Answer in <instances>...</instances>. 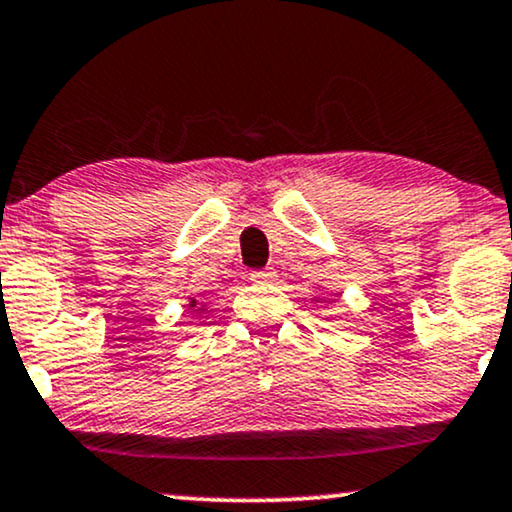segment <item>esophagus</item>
Masks as SVG:
<instances>
[{
	"label": "esophagus",
	"instance_id": "esophagus-1",
	"mask_svg": "<svg viewBox=\"0 0 512 512\" xmlns=\"http://www.w3.org/2000/svg\"><path fill=\"white\" fill-rule=\"evenodd\" d=\"M275 280H277V273L273 268L256 270V273H251V282H254V285H273Z\"/></svg>",
	"mask_w": 512,
	"mask_h": 512
}]
</instances>
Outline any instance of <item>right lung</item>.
<instances>
[{
	"instance_id": "add662e5",
	"label": "right lung",
	"mask_w": 512,
	"mask_h": 512,
	"mask_svg": "<svg viewBox=\"0 0 512 512\" xmlns=\"http://www.w3.org/2000/svg\"><path fill=\"white\" fill-rule=\"evenodd\" d=\"M187 308H189V311H197V315H204V311H206V304H201V306H199V301L194 299V296H192V299L187 301Z\"/></svg>"
}]
</instances>
